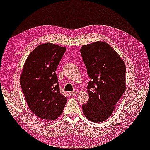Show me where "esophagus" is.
Returning <instances> with one entry per match:
<instances>
[{"mask_svg": "<svg viewBox=\"0 0 150 150\" xmlns=\"http://www.w3.org/2000/svg\"><path fill=\"white\" fill-rule=\"evenodd\" d=\"M77 93H78L77 91H74L72 92H70V93H69V95H70L71 96H76Z\"/></svg>", "mask_w": 150, "mask_h": 150, "instance_id": "esophagus-1", "label": "esophagus"}]
</instances>
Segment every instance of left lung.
Returning <instances> with one entry per match:
<instances>
[{
    "mask_svg": "<svg viewBox=\"0 0 150 150\" xmlns=\"http://www.w3.org/2000/svg\"><path fill=\"white\" fill-rule=\"evenodd\" d=\"M81 56L91 79L87 85L89 100L83 105L86 117L99 123L111 115L126 91V65L109 44L97 42L83 46Z\"/></svg>",
    "mask_w": 150,
    "mask_h": 150,
    "instance_id": "8db88e82",
    "label": "left lung"
}]
</instances>
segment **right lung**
Masks as SVG:
<instances>
[{
    "label": "right lung",
    "instance_id": "1",
    "mask_svg": "<svg viewBox=\"0 0 150 150\" xmlns=\"http://www.w3.org/2000/svg\"><path fill=\"white\" fill-rule=\"evenodd\" d=\"M65 50L58 45L41 44L30 53L24 65L20 76L22 90L30 110L43 120H56L66 104L56 74Z\"/></svg>",
    "mask_w": 150,
    "mask_h": 150
}]
</instances>
